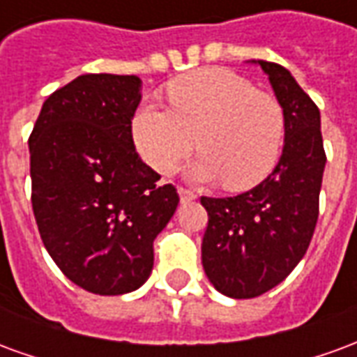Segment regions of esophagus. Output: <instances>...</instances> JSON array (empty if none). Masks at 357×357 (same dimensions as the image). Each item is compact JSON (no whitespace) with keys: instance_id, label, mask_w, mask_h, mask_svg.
<instances>
[{"instance_id":"1","label":"esophagus","mask_w":357,"mask_h":357,"mask_svg":"<svg viewBox=\"0 0 357 357\" xmlns=\"http://www.w3.org/2000/svg\"><path fill=\"white\" fill-rule=\"evenodd\" d=\"M178 196H181V202H192V199H196V194L190 190H186V188H178Z\"/></svg>"}]
</instances>
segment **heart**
Returning a JSON list of instances; mask_svg holds the SVG:
<instances>
[{
    "instance_id": "1",
    "label": "heart",
    "mask_w": 357,
    "mask_h": 357,
    "mask_svg": "<svg viewBox=\"0 0 357 357\" xmlns=\"http://www.w3.org/2000/svg\"><path fill=\"white\" fill-rule=\"evenodd\" d=\"M165 93L171 111L142 105L130 126L134 148L153 171L173 173L196 136L202 153L186 169L190 181L246 190L271 173L284 140V113L273 96L217 67L174 78Z\"/></svg>"
}]
</instances>
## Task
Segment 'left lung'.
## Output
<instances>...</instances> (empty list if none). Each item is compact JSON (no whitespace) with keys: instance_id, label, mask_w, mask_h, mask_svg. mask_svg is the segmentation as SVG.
Segmentation results:
<instances>
[{"instance_id":"1","label":"left lung","mask_w":357,"mask_h":357,"mask_svg":"<svg viewBox=\"0 0 357 357\" xmlns=\"http://www.w3.org/2000/svg\"><path fill=\"white\" fill-rule=\"evenodd\" d=\"M259 65L284 113L279 163L252 190L232 198H202L207 229L202 265L207 279L229 298H255L287 279L312 242L325 171L321 115L290 70Z\"/></svg>"}]
</instances>
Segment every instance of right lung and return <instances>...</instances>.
<instances>
[{"instance_id": "obj_1", "label": "right lung", "mask_w": 357, "mask_h": 357, "mask_svg": "<svg viewBox=\"0 0 357 357\" xmlns=\"http://www.w3.org/2000/svg\"><path fill=\"white\" fill-rule=\"evenodd\" d=\"M134 75H82L53 92L30 134L32 209L47 254L92 294L132 292L153 269V240L178 206L138 158Z\"/></svg>"}]
</instances>
